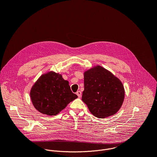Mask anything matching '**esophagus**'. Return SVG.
Instances as JSON below:
<instances>
[{
    "mask_svg": "<svg viewBox=\"0 0 157 157\" xmlns=\"http://www.w3.org/2000/svg\"><path fill=\"white\" fill-rule=\"evenodd\" d=\"M76 94L78 95V96L79 98H81V92L80 91H77V92H76Z\"/></svg>",
    "mask_w": 157,
    "mask_h": 157,
    "instance_id": "esophagus-1",
    "label": "esophagus"
}]
</instances>
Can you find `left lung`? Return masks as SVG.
I'll use <instances>...</instances> for the list:
<instances>
[{"mask_svg": "<svg viewBox=\"0 0 157 157\" xmlns=\"http://www.w3.org/2000/svg\"><path fill=\"white\" fill-rule=\"evenodd\" d=\"M82 101L95 117L105 118L116 114L121 107L125 90L121 80L101 66L84 73Z\"/></svg>", "mask_w": 157, "mask_h": 157, "instance_id": "obj_1", "label": "left lung"}]
</instances>
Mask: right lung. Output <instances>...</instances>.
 I'll list each match as a JSON object with an SVG mask.
<instances>
[{
	"mask_svg": "<svg viewBox=\"0 0 157 157\" xmlns=\"http://www.w3.org/2000/svg\"><path fill=\"white\" fill-rule=\"evenodd\" d=\"M30 94L35 108L48 116L57 115L78 98L71 91L69 82L53 71L42 75L32 87Z\"/></svg>",
	"mask_w": 157,
	"mask_h": 157,
	"instance_id": "obj_1",
	"label": "right lung"
}]
</instances>
